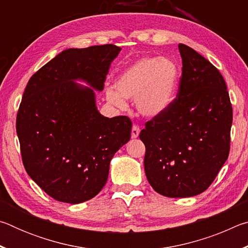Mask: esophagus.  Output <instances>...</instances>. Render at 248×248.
I'll list each match as a JSON object with an SVG mask.
<instances>
[{
	"instance_id": "obj_1",
	"label": "esophagus",
	"mask_w": 248,
	"mask_h": 248,
	"mask_svg": "<svg viewBox=\"0 0 248 248\" xmlns=\"http://www.w3.org/2000/svg\"><path fill=\"white\" fill-rule=\"evenodd\" d=\"M140 134V128L138 125H133L131 130V138L132 139H136V138L139 137Z\"/></svg>"
}]
</instances>
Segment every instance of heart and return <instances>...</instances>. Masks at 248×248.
<instances>
[{"label":"heart","instance_id":"heart-1","mask_svg":"<svg viewBox=\"0 0 248 248\" xmlns=\"http://www.w3.org/2000/svg\"><path fill=\"white\" fill-rule=\"evenodd\" d=\"M180 68L170 58H142L125 69L116 81V91L108 89L106 98L117 108L127 107L124 99H136L139 114L157 117L170 107L177 93Z\"/></svg>","mask_w":248,"mask_h":248}]
</instances>
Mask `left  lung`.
I'll use <instances>...</instances> for the list:
<instances>
[{
	"label": "left lung",
	"mask_w": 248,
	"mask_h": 248,
	"mask_svg": "<svg viewBox=\"0 0 248 248\" xmlns=\"http://www.w3.org/2000/svg\"><path fill=\"white\" fill-rule=\"evenodd\" d=\"M183 73L177 97L145 124L144 170L153 189L187 198L212 184L230 152L233 112L223 77L186 45H178Z\"/></svg>",
	"instance_id": "8db88e82"
}]
</instances>
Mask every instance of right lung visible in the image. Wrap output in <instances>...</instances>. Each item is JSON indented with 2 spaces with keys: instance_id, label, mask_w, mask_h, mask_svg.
Segmentation results:
<instances>
[{
  "instance_id": "add662e5",
  "label": "right lung",
  "mask_w": 248,
  "mask_h": 248,
  "mask_svg": "<svg viewBox=\"0 0 248 248\" xmlns=\"http://www.w3.org/2000/svg\"><path fill=\"white\" fill-rule=\"evenodd\" d=\"M115 45L70 48L32 75L16 118L23 164L46 194L77 204L98 194L115 153L131 137L125 116L104 117L96 107ZM85 81L90 87L76 83Z\"/></svg>"
}]
</instances>
